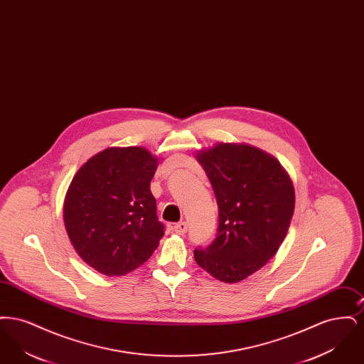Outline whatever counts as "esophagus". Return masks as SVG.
<instances>
[{"label":"esophagus","instance_id":"esophagus-1","mask_svg":"<svg viewBox=\"0 0 364 364\" xmlns=\"http://www.w3.org/2000/svg\"><path fill=\"white\" fill-rule=\"evenodd\" d=\"M173 230L178 235H186L188 230V224L187 223H178L173 226Z\"/></svg>","mask_w":364,"mask_h":364}]
</instances>
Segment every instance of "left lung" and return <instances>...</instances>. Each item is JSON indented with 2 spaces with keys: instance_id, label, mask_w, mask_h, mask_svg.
I'll list each match as a JSON object with an SVG mask.
<instances>
[{
  "instance_id": "1",
  "label": "left lung",
  "mask_w": 364,
  "mask_h": 364,
  "mask_svg": "<svg viewBox=\"0 0 364 364\" xmlns=\"http://www.w3.org/2000/svg\"><path fill=\"white\" fill-rule=\"evenodd\" d=\"M218 205L215 239L193 258L213 277L239 282L272 259L294 210L289 176L276 158L247 144H217L196 156Z\"/></svg>"
}]
</instances>
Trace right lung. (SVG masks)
Segmentation results:
<instances>
[{
    "instance_id": "add662e5",
    "label": "right lung",
    "mask_w": 364,
    "mask_h": 364,
    "mask_svg": "<svg viewBox=\"0 0 364 364\" xmlns=\"http://www.w3.org/2000/svg\"><path fill=\"white\" fill-rule=\"evenodd\" d=\"M156 165L141 147H112L90 158L70 183L65 229L79 257L105 276L135 270L165 233L150 191Z\"/></svg>"
}]
</instances>
